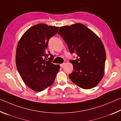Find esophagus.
I'll list each match as a JSON object with an SVG mask.
<instances>
[{
  "mask_svg": "<svg viewBox=\"0 0 121 121\" xmlns=\"http://www.w3.org/2000/svg\"><path fill=\"white\" fill-rule=\"evenodd\" d=\"M65 65V63H62V64L60 65V67H61V68H62V67H64Z\"/></svg>",
  "mask_w": 121,
  "mask_h": 121,
  "instance_id": "1",
  "label": "esophagus"
}]
</instances>
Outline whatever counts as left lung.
<instances>
[{
    "label": "left lung",
    "mask_w": 121,
    "mask_h": 121,
    "mask_svg": "<svg viewBox=\"0 0 121 121\" xmlns=\"http://www.w3.org/2000/svg\"><path fill=\"white\" fill-rule=\"evenodd\" d=\"M58 34L62 37L71 53L77 55L71 60L73 71L69 75L73 82L84 89L97 86L105 73L106 51L100 38L81 23L61 26Z\"/></svg>",
    "instance_id": "left-lung-1"
}]
</instances>
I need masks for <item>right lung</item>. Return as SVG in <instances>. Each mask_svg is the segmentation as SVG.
Segmentation results:
<instances>
[{"label": "right lung", "mask_w": 121, "mask_h": 121, "mask_svg": "<svg viewBox=\"0 0 121 121\" xmlns=\"http://www.w3.org/2000/svg\"><path fill=\"white\" fill-rule=\"evenodd\" d=\"M59 26L40 23L24 32L17 44L16 65L26 85L34 91L40 92L54 82L60 65L52 63L54 56L48 51L50 38L58 32Z\"/></svg>", "instance_id": "add662e5"}]
</instances>
